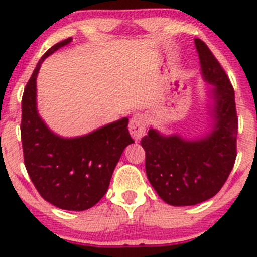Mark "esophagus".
<instances>
[{
	"label": "esophagus",
	"mask_w": 257,
	"mask_h": 257,
	"mask_svg": "<svg viewBox=\"0 0 257 257\" xmlns=\"http://www.w3.org/2000/svg\"><path fill=\"white\" fill-rule=\"evenodd\" d=\"M146 124H148V119H146L145 114L143 113L134 114L133 118L130 119L128 130H130L131 136H133L136 141L141 140V138L145 135Z\"/></svg>",
	"instance_id": "1"
}]
</instances>
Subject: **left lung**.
<instances>
[{"mask_svg": "<svg viewBox=\"0 0 257 257\" xmlns=\"http://www.w3.org/2000/svg\"><path fill=\"white\" fill-rule=\"evenodd\" d=\"M204 80L214 85V127L198 140L164 136L150 128L141 139L149 182L170 206H194L221 190L237 155L234 90L226 72L204 41L195 39Z\"/></svg>", "mask_w": 257, "mask_h": 257, "instance_id": "8db88e82", "label": "left lung"}]
</instances>
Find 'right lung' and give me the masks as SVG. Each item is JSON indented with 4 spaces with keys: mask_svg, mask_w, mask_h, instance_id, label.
<instances>
[{
    "mask_svg": "<svg viewBox=\"0 0 257 257\" xmlns=\"http://www.w3.org/2000/svg\"><path fill=\"white\" fill-rule=\"evenodd\" d=\"M72 41L68 38L51 46L34 69L21 101V141L24 163L39 194L67 211H85L106 194L112 173L127 145L128 118L106 124L74 139L49 130L36 109V77L46 57Z\"/></svg>",
    "mask_w": 257,
    "mask_h": 257,
    "instance_id": "obj_1",
    "label": "right lung"
}]
</instances>
